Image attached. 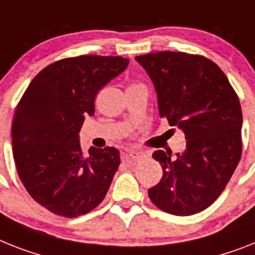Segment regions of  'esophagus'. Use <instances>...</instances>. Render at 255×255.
<instances>
[{
    "label": "esophagus",
    "mask_w": 255,
    "mask_h": 255,
    "mask_svg": "<svg viewBox=\"0 0 255 255\" xmlns=\"http://www.w3.org/2000/svg\"><path fill=\"white\" fill-rule=\"evenodd\" d=\"M125 159H131V160H140L143 157H146V155L143 152H138V151H128L124 153Z\"/></svg>",
    "instance_id": "1"
}]
</instances>
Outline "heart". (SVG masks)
I'll use <instances>...</instances> for the list:
<instances>
[{"label": "heart", "mask_w": 255, "mask_h": 255, "mask_svg": "<svg viewBox=\"0 0 255 255\" xmlns=\"http://www.w3.org/2000/svg\"><path fill=\"white\" fill-rule=\"evenodd\" d=\"M130 86H134V85H130Z\"/></svg>", "instance_id": "heart-1"}]
</instances>
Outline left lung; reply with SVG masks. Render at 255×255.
Segmentation results:
<instances>
[{"instance_id":"1","label":"left lung","mask_w":255,"mask_h":255,"mask_svg":"<svg viewBox=\"0 0 255 255\" xmlns=\"http://www.w3.org/2000/svg\"><path fill=\"white\" fill-rule=\"evenodd\" d=\"M155 85L159 113L184 130L186 150L152 153L163 168L148 189L163 211L189 216L211 206L226 189L243 153V112L227 75L210 58L163 50L136 56Z\"/></svg>"}]
</instances>
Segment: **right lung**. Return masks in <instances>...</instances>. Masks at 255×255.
I'll return each mask as SVG.
<instances>
[{"instance_id": "1", "label": "right lung", "mask_w": 255, "mask_h": 255, "mask_svg": "<svg viewBox=\"0 0 255 255\" xmlns=\"http://www.w3.org/2000/svg\"><path fill=\"white\" fill-rule=\"evenodd\" d=\"M129 64L121 56L69 57L48 65L29 83L12 116V155L35 202L58 216L98 207L119 169L115 147L82 150L79 130L95 98Z\"/></svg>"}]
</instances>
